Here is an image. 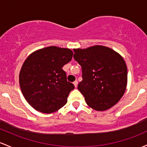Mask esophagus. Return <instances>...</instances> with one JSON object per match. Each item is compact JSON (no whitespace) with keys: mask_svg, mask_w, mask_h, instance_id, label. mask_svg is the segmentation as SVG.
<instances>
[{"mask_svg":"<svg viewBox=\"0 0 147 147\" xmlns=\"http://www.w3.org/2000/svg\"><path fill=\"white\" fill-rule=\"evenodd\" d=\"M73 84L75 85V87H77V84H78V82H77V81H75V82H73Z\"/></svg>","mask_w":147,"mask_h":147,"instance_id":"1","label":"esophagus"}]
</instances>
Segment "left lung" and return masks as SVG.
Returning <instances> with one entry per match:
<instances>
[{
  "label": "left lung",
  "mask_w": 147,
  "mask_h": 147,
  "mask_svg": "<svg viewBox=\"0 0 147 147\" xmlns=\"http://www.w3.org/2000/svg\"><path fill=\"white\" fill-rule=\"evenodd\" d=\"M74 59L82 66L78 84L86 104L97 111L109 109L120 100L127 86L128 71L123 57L100 45L74 49Z\"/></svg>",
  "instance_id": "1"
}]
</instances>
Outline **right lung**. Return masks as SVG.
Returning a JSON list of instances; mask_svg holds the SVG:
<instances>
[{
  "label": "right lung",
  "instance_id": "obj_1",
  "mask_svg": "<svg viewBox=\"0 0 147 147\" xmlns=\"http://www.w3.org/2000/svg\"><path fill=\"white\" fill-rule=\"evenodd\" d=\"M72 50L55 46L37 50L30 54L19 73V84L26 100L37 111L50 114L59 110L75 88L67 81L62 69L71 61Z\"/></svg>",
  "mask_w": 147,
  "mask_h": 147
}]
</instances>
